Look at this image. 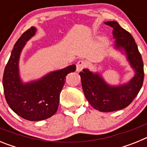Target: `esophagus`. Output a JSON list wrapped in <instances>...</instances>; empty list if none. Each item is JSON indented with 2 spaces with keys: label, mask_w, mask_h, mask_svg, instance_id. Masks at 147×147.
Wrapping results in <instances>:
<instances>
[{
  "label": "esophagus",
  "mask_w": 147,
  "mask_h": 147,
  "mask_svg": "<svg viewBox=\"0 0 147 147\" xmlns=\"http://www.w3.org/2000/svg\"><path fill=\"white\" fill-rule=\"evenodd\" d=\"M86 67V62L83 60H80L78 61V62L76 63V71L78 72L82 71L85 67Z\"/></svg>",
  "instance_id": "obj_1"
}]
</instances>
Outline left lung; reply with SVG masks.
Instances as JSON below:
<instances>
[{
  "label": "left lung",
  "instance_id": "1",
  "mask_svg": "<svg viewBox=\"0 0 147 147\" xmlns=\"http://www.w3.org/2000/svg\"><path fill=\"white\" fill-rule=\"evenodd\" d=\"M105 23L113 28L114 48L124 53L135 71L134 76L127 83L113 86L107 84L98 73L88 68L83 69L80 75L83 92L90 105L101 112H113L125 108L133 101L143 85L144 73L142 57L132 35L116 21Z\"/></svg>",
  "mask_w": 147,
  "mask_h": 147
}]
</instances>
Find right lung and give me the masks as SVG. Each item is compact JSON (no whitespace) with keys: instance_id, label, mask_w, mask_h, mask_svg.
Listing matches in <instances>:
<instances>
[{"instance_id":"obj_1","label":"right lung","mask_w":147,"mask_h":147,"mask_svg":"<svg viewBox=\"0 0 147 147\" xmlns=\"http://www.w3.org/2000/svg\"><path fill=\"white\" fill-rule=\"evenodd\" d=\"M36 32L35 27H31L18 39L3 76L8 105L15 113L28 121L45 120L56 113L66 76L76 71V65H71L49 73L40 80L23 83L19 74L20 56L26 42L34 36Z\"/></svg>"}]
</instances>
